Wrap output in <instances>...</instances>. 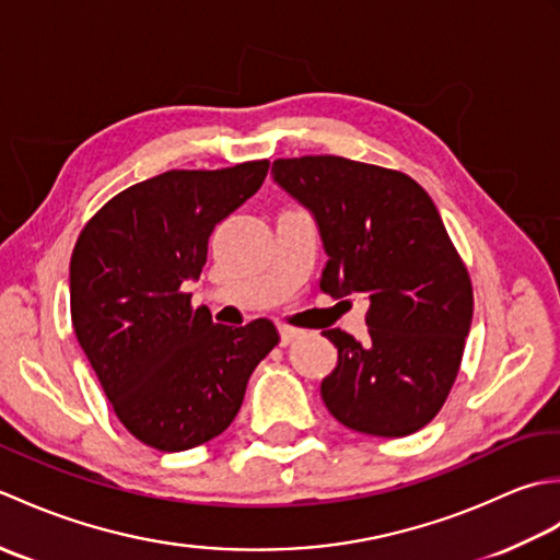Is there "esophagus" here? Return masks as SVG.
Returning <instances> with one entry per match:
<instances>
[{
    "label": "esophagus",
    "mask_w": 560,
    "mask_h": 560,
    "mask_svg": "<svg viewBox=\"0 0 560 560\" xmlns=\"http://www.w3.org/2000/svg\"><path fill=\"white\" fill-rule=\"evenodd\" d=\"M303 335V329H295V327H289V325H279V337H281V343L287 347V343H291L293 339H299Z\"/></svg>",
    "instance_id": "34e87169"
}]
</instances>
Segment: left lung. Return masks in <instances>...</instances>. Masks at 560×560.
Masks as SVG:
<instances>
[{
	"mask_svg": "<svg viewBox=\"0 0 560 560\" xmlns=\"http://www.w3.org/2000/svg\"><path fill=\"white\" fill-rule=\"evenodd\" d=\"M271 175L317 225L319 291L368 301L365 343L323 331L337 347L319 383L325 407L365 435L416 433L450 395L474 313L469 273L433 199L404 173L339 156L279 159Z\"/></svg>",
	"mask_w": 560,
	"mask_h": 560,
	"instance_id": "8db88e82",
	"label": "left lung"
}]
</instances>
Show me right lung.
Here are the masks:
<instances>
[{
  "instance_id": "obj_1",
  "label": "right lung",
  "mask_w": 560,
  "mask_h": 560,
  "mask_svg": "<svg viewBox=\"0 0 560 560\" xmlns=\"http://www.w3.org/2000/svg\"><path fill=\"white\" fill-rule=\"evenodd\" d=\"M269 161L168 171L113 197L69 265L71 325L117 419L141 443L183 452L221 435L277 347L269 319L217 325L183 293L213 229L265 183Z\"/></svg>"
}]
</instances>
